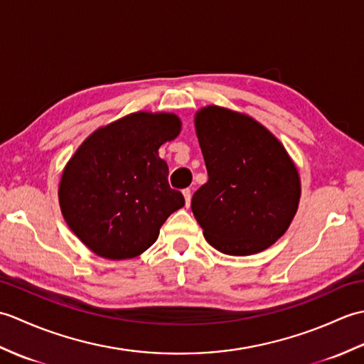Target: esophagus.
Returning <instances> with one entry per match:
<instances>
[{
	"instance_id": "1",
	"label": "esophagus",
	"mask_w": 364,
	"mask_h": 364,
	"mask_svg": "<svg viewBox=\"0 0 364 364\" xmlns=\"http://www.w3.org/2000/svg\"><path fill=\"white\" fill-rule=\"evenodd\" d=\"M183 196H184V202H186V206H189L191 205V198H192L191 189H183Z\"/></svg>"
}]
</instances>
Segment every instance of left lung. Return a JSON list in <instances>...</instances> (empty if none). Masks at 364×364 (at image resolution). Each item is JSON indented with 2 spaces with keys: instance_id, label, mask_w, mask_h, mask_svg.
Segmentation results:
<instances>
[{
  "instance_id": "1",
  "label": "left lung",
  "mask_w": 364,
  "mask_h": 364,
  "mask_svg": "<svg viewBox=\"0 0 364 364\" xmlns=\"http://www.w3.org/2000/svg\"><path fill=\"white\" fill-rule=\"evenodd\" d=\"M196 129L208 181L191 208L215 250L245 257L272 245L297 213L300 180L284 146L257 120L219 106Z\"/></svg>"
}]
</instances>
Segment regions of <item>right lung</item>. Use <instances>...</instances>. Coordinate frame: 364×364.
<instances>
[{
    "label": "right lung",
    "instance_id": "add662e5",
    "mask_svg": "<svg viewBox=\"0 0 364 364\" xmlns=\"http://www.w3.org/2000/svg\"><path fill=\"white\" fill-rule=\"evenodd\" d=\"M180 129L175 114H129L92 133L68 161L59 184L60 211L92 252L107 259L137 257L184 205L158 154Z\"/></svg>",
    "mask_w": 364,
    "mask_h": 364
}]
</instances>
